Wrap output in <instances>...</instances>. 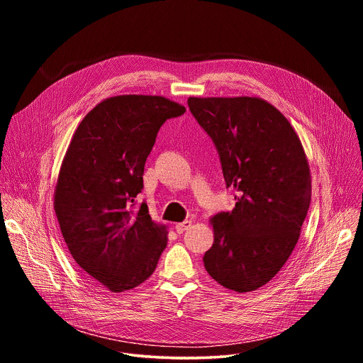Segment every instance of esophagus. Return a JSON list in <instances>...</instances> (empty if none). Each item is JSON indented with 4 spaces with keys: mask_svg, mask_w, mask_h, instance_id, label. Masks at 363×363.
<instances>
[{
    "mask_svg": "<svg viewBox=\"0 0 363 363\" xmlns=\"http://www.w3.org/2000/svg\"><path fill=\"white\" fill-rule=\"evenodd\" d=\"M192 225V221H182V223H178L177 225H175V231L178 233V234H182L184 231H186L189 227Z\"/></svg>",
    "mask_w": 363,
    "mask_h": 363,
    "instance_id": "34e87169",
    "label": "esophagus"
}]
</instances>
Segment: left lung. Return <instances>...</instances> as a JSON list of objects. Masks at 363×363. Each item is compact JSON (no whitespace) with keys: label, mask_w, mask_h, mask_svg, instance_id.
<instances>
[{"label":"left lung","mask_w":363,"mask_h":363,"mask_svg":"<svg viewBox=\"0 0 363 363\" xmlns=\"http://www.w3.org/2000/svg\"><path fill=\"white\" fill-rule=\"evenodd\" d=\"M188 106L217 146L227 188L240 192L231 213L210 220L205 270L225 289L257 290L286 264L307 216L312 175L303 145L262 97H189Z\"/></svg>","instance_id":"8db88e82"}]
</instances>
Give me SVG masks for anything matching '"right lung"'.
<instances>
[{"mask_svg": "<svg viewBox=\"0 0 363 363\" xmlns=\"http://www.w3.org/2000/svg\"><path fill=\"white\" fill-rule=\"evenodd\" d=\"M185 111L164 96L108 97L66 150L55 189L62 234L82 272L113 293L149 279L167 247V225L152 221L145 202L133 203L160 128Z\"/></svg>", "mask_w": 363, "mask_h": 363, "instance_id": "obj_1", "label": "right lung"}]
</instances>
